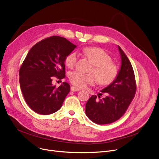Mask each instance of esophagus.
Listing matches in <instances>:
<instances>
[{"mask_svg": "<svg viewBox=\"0 0 159 159\" xmlns=\"http://www.w3.org/2000/svg\"><path fill=\"white\" fill-rule=\"evenodd\" d=\"M71 90L73 91H78L80 90V89L78 88H77V87L74 86H73L71 87Z\"/></svg>", "mask_w": 159, "mask_h": 159, "instance_id": "1", "label": "esophagus"}]
</instances>
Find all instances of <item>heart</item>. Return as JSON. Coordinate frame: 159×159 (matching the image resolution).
Wrapping results in <instances>:
<instances>
[{
    "instance_id": "b5f03b06",
    "label": "heart",
    "mask_w": 159,
    "mask_h": 159,
    "mask_svg": "<svg viewBox=\"0 0 159 159\" xmlns=\"http://www.w3.org/2000/svg\"><path fill=\"white\" fill-rule=\"evenodd\" d=\"M84 53L94 66L90 72L84 74L78 71H72L69 74V80L76 87L83 88L89 85H93L97 81L101 85H108L117 77L119 68L111 57L103 49L97 47H87L84 49ZM78 54L73 52L67 55L65 64L69 68H73L78 61Z\"/></svg>"
}]
</instances>
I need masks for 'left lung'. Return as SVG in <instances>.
Masks as SVG:
<instances>
[{
	"mask_svg": "<svg viewBox=\"0 0 159 159\" xmlns=\"http://www.w3.org/2000/svg\"><path fill=\"white\" fill-rule=\"evenodd\" d=\"M119 50L122 64L117 77L110 85L101 91L102 93H99L98 97L92 95L86 104L87 116L97 124H111L121 118L136 93L137 84L133 67L119 46ZM103 93L106 96L101 98Z\"/></svg>",
	"mask_w": 159,
	"mask_h": 159,
	"instance_id": "1",
	"label": "left lung"
}]
</instances>
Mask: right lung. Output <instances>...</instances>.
<instances>
[{"label":"right lung","instance_id":"1","mask_svg":"<svg viewBox=\"0 0 159 159\" xmlns=\"http://www.w3.org/2000/svg\"><path fill=\"white\" fill-rule=\"evenodd\" d=\"M76 47L64 37L52 36L30 49L20 68L19 82L25 101L33 111L49 115L61 107L70 86L64 82L56 87L52 82L53 77H66V57Z\"/></svg>","mask_w":159,"mask_h":159}]
</instances>
